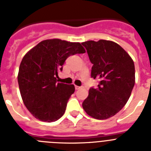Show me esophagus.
Masks as SVG:
<instances>
[{"label":"esophagus","instance_id":"1","mask_svg":"<svg viewBox=\"0 0 151 151\" xmlns=\"http://www.w3.org/2000/svg\"><path fill=\"white\" fill-rule=\"evenodd\" d=\"M75 88H76V90H78V89L81 88V87H79V86H77V85H76V86H75Z\"/></svg>","mask_w":151,"mask_h":151}]
</instances>
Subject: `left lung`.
Segmentation results:
<instances>
[{"label":"left lung","mask_w":151,"mask_h":151,"mask_svg":"<svg viewBox=\"0 0 151 151\" xmlns=\"http://www.w3.org/2000/svg\"><path fill=\"white\" fill-rule=\"evenodd\" d=\"M82 45L93 64L91 77L99 79L97 88L89 89L82 107L94 119L110 118L129 101L135 82L134 61L114 41H88Z\"/></svg>","instance_id":"1"}]
</instances>
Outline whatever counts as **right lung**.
<instances>
[{
    "mask_svg": "<svg viewBox=\"0 0 151 151\" xmlns=\"http://www.w3.org/2000/svg\"><path fill=\"white\" fill-rule=\"evenodd\" d=\"M84 53L79 42L54 38L41 41L25 54L18 84L24 104L35 118L51 122L63 115L75 86L57 83L56 76L68 57Z\"/></svg>",
    "mask_w": 151,
    "mask_h": 151,
    "instance_id": "add662e5",
    "label": "right lung"
}]
</instances>
